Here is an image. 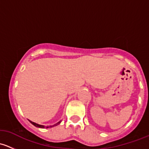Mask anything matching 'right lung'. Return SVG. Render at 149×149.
Masks as SVG:
<instances>
[{"label":"right lung","instance_id":"right-lung-1","mask_svg":"<svg viewBox=\"0 0 149 149\" xmlns=\"http://www.w3.org/2000/svg\"><path fill=\"white\" fill-rule=\"evenodd\" d=\"M29 122L30 123H31V124L32 125H34V126H35V127H40V128H48V127H54V126H56V125H59L60 123H61V121L60 122H58V123H57L56 124H55V125H50V126H47V127H45V125H39V124H37V123H34V122H31V121H30L29 120Z\"/></svg>","mask_w":149,"mask_h":149}]
</instances>
